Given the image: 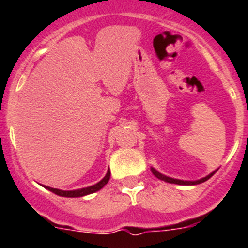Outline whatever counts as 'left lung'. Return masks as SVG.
Returning <instances> with one entry per match:
<instances>
[{
    "label": "left lung",
    "mask_w": 248,
    "mask_h": 248,
    "mask_svg": "<svg viewBox=\"0 0 248 248\" xmlns=\"http://www.w3.org/2000/svg\"><path fill=\"white\" fill-rule=\"evenodd\" d=\"M151 171H153V174H154L155 176L157 177V179H160V180L166 181V183L177 184V185H198V184L205 183L206 180H209L210 177H211L212 175L215 174V172L217 171V170H215L214 172H211V174H210V175H207V176H206V177H203V179H200V180H198V181H183V180H177V179H171V177H168V176H165V175L157 172L156 170H155V169H151Z\"/></svg>",
    "instance_id": "obj_1"
}]
</instances>
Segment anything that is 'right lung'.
Listing matches in <instances>:
<instances>
[{"instance_id":"right-lung-1","label":"right lung","mask_w":248,"mask_h":248,"mask_svg":"<svg viewBox=\"0 0 248 248\" xmlns=\"http://www.w3.org/2000/svg\"><path fill=\"white\" fill-rule=\"evenodd\" d=\"M110 179V171L108 170L107 175L104 176L103 180H100L99 183L95 184L93 186H88V187H84V189H79V190H73V191H63V190H58V189H52V187H48V186H45L46 189H48L49 191L54 192L56 195H59V196H64V198H80V196H85V195L88 194H93V192L98 191L100 190L104 185H107V183Z\"/></svg>"}]
</instances>
